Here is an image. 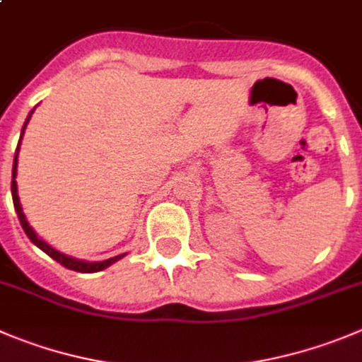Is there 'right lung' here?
<instances>
[{
  "mask_svg": "<svg viewBox=\"0 0 362 362\" xmlns=\"http://www.w3.org/2000/svg\"><path fill=\"white\" fill-rule=\"evenodd\" d=\"M35 110V109H33ZM32 112L28 114V119H26L25 127H23V132H21V137L23 134H25V128L26 124H28L30 117H32ZM21 143V141H19ZM18 151H19V144H18ZM18 151H16V158H13V170H12V200H13V209H16V212H18V218H19V223H21L23 230H25V234L28 235L30 241L33 243V245L39 246L40 250H42L44 253H48L49 257L53 259V261L60 262V264L64 266V268L67 269H73V272H80V273H96V272H101V269H105L107 266H110L112 262L119 261L123 255H117V257H112V259H107V261H101V262H83V261H76V259H71V257H66L64 253L57 252L55 248H52L49 245H46V243L42 241V239H39L35 235V232L32 230V227L28 225V221H26L25 214H23V209H21V204H19V197H18V185H16V171H18Z\"/></svg>",
  "mask_w": 362,
  "mask_h": 362,
  "instance_id": "right-lung-1",
  "label": "right lung"
}]
</instances>
